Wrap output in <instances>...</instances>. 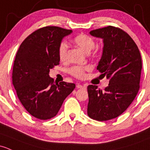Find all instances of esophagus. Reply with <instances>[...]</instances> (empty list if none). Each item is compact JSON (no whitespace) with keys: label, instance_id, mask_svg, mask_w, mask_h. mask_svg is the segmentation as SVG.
I'll return each mask as SVG.
<instances>
[{"label":"esophagus","instance_id":"34e87169","mask_svg":"<svg viewBox=\"0 0 150 150\" xmlns=\"http://www.w3.org/2000/svg\"><path fill=\"white\" fill-rule=\"evenodd\" d=\"M76 87L78 88H85L86 89L87 88V86L86 85H81V84H78L76 86Z\"/></svg>","mask_w":150,"mask_h":150}]
</instances>
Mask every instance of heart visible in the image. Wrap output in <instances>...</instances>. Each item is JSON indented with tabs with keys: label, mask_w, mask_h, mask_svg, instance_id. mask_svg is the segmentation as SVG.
<instances>
[{
	"label": "heart",
	"mask_w": 150,
	"mask_h": 150,
	"mask_svg": "<svg viewBox=\"0 0 150 150\" xmlns=\"http://www.w3.org/2000/svg\"><path fill=\"white\" fill-rule=\"evenodd\" d=\"M73 42L86 53H89L94 48L96 45L93 38L85 34H80L79 35L75 36L73 38ZM57 52L60 61H66L68 52V45L65 41H62L59 43ZM91 69V67L90 65H74L69 69L68 72L72 76L78 79H83L86 76V72L89 71Z\"/></svg>",
	"instance_id": "heart-1"
}]
</instances>
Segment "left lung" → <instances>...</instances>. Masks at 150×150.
Segmentation results:
<instances>
[{
  "mask_svg": "<svg viewBox=\"0 0 150 150\" xmlns=\"http://www.w3.org/2000/svg\"><path fill=\"white\" fill-rule=\"evenodd\" d=\"M103 41V54L97 70L109 80L103 91L88 86V115L99 121L124 113L137 94L142 67L139 50L132 37L119 28L108 26L90 31Z\"/></svg>",
  "mask_w": 150,
  "mask_h": 150,
  "instance_id": "left-lung-1",
  "label": "left lung"
}]
</instances>
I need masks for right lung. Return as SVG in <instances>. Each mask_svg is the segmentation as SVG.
Masks as SVG:
<instances>
[{"label":"right lung","mask_w":150,"mask_h":150,"mask_svg":"<svg viewBox=\"0 0 150 150\" xmlns=\"http://www.w3.org/2000/svg\"><path fill=\"white\" fill-rule=\"evenodd\" d=\"M72 30L46 26L24 39L16 55L12 82L18 99L31 116L47 120L57 114L74 83H54L50 69L59 64L58 47Z\"/></svg>","instance_id":"add662e5"}]
</instances>
